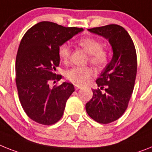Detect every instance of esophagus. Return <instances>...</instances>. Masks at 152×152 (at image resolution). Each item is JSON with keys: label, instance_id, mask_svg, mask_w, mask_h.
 Returning <instances> with one entry per match:
<instances>
[{"label": "esophagus", "instance_id": "1", "mask_svg": "<svg viewBox=\"0 0 152 152\" xmlns=\"http://www.w3.org/2000/svg\"><path fill=\"white\" fill-rule=\"evenodd\" d=\"M75 90H78V89L81 88V86H78V85H75Z\"/></svg>", "mask_w": 152, "mask_h": 152}]
</instances>
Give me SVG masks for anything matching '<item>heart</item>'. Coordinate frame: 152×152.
Segmentation results:
<instances>
[{"mask_svg":"<svg viewBox=\"0 0 152 152\" xmlns=\"http://www.w3.org/2000/svg\"><path fill=\"white\" fill-rule=\"evenodd\" d=\"M79 46L89 54V61L97 67H102L107 64L108 55L102 49V44L92 37H84L78 41ZM71 55V49L67 44L61 45L58 48V56L64 64L68 63ZM94 74L90 67H73L67 70L65 76L68 81L76 85H85Z\"/></svg>","mask_w":152,"mask_h":152,"instance_id":"heart-1","label":"heart"}]
</instances>
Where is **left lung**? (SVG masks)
Here are the masks:
<instances>
[{
    "instance_id": "8db88e82",
    "label": "left lung",
    "mask_w": 152,
    "mask_h": 152,
    "mask_svg": "<svg viewBox=\"0 0 152 152\" xmlns=\"http://www.w3.org/2000/svg\"><path fill=\"white\" fill-rule=\"evenodd\" d=\"M102 36L111 45L113 56L93 89V97L85 105L88 115L97 122L108 124L118 120L126 110L134 89L137 74V55L130 35L117 24L88 29ZM105 88V92L101 90Z\"/></svg>"
}]
</instances>
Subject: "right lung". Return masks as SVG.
<instances>
[{"mask_svg":"<svg viewBox=\"0 0 152 152\" xmlns=\"http://www.w3.org/2000/svg\"><path fill=\"white\" fill-rule=\"evenodd\" d=\"M83 31L41 21L22 38L15 65L17 88L23 109L35 122L50 125L63 115L67 100L75 91L74 85L64 81L50 88L49 83L61 79L56 75L59 47Z\"/></svg>","mask_w":152,"mask_h":152,"instance_id":"right-lung-1","label":"right lung"}]
</instances>
